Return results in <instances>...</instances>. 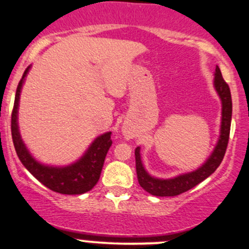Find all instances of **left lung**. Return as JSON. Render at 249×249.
I'll use <instances>...</instances> for the list:
<instances>
[{"label": "left lung", "mask_w": 249, "mask_h": 249, "mask_svg": "<svg viewBox=\"0 0 249 249\" xmlns=\"http://www.w3.org/2000/svg\"><path fill=\"white\" fill-rule=\"evenodd\" d=\"M214 88L222 100V125H220V136L218 140L214 150L208 158L207 161L195 171L184 173V175L177 176L171 179H160V178L152 177L144 170L141 160L140 147L135 149V159H136V172L137 179L141 187L148 192L149 194L155 196H176L182 193L188 192L194 188L206 178L210 177L213 172L217 170L224 158L227 152L228 142H229L230 125H231V114H232V102L230 88L223 79L222 72L219 67H215L214 73Z\"/></svg>", "instance_id": "1"}]
</instances>
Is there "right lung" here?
Here are the masks:
<instances>
[{
    "instance_id": "obj_1",
    "label": "right lung",
    "mask_w": 249,
    "mask_h": 249,
    "mask_svg": "<svg viewBox=\"0 0 249 249\" xmlns=\"http://www.w3.org/2000/svg\"><path fill=\"white\" fill-rule=\"evenodd\" d=\"M29 69L30 67H27L25 70L21 80L18 84L13 112H12V139H13L18 157L30 173L53 192L67 195L84 194L91 190L99 182L105 158L112 145V140H110L112 132H106L97 137L91 143L89 149L85 152V154L77 162L69 166H46L36 161L25 147L20 136L19 126H18V107H19L20 92H21V87L24 84V79L29 72Z\"/></svg>"
}]
</instances>
